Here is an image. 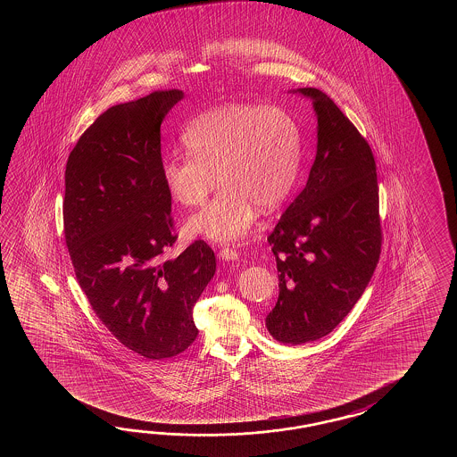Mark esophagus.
Returning <instances> with one entry per match:
<instances>
[{
    "mask_svg": "<svg viewBox=\"0 0 457 457\" xmlns=\"http://www.w3.org/2000/svg\"><path fill=\"white\" fill-rule=\"evenodd\" d=\"M219 258L224 262H237L238 260V253L233 248H220L219 252Z\"/></svg>",
    "mask_w": 457,
    "mask_h": 457,
    "instance_id": "obj_1",
    "label": "esophagus"
}]
</instances>
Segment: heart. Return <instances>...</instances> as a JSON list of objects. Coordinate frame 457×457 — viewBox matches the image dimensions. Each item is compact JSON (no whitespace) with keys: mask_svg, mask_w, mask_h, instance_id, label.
I'll list each match as a JSON object with an SVG mask.
<instances>
[{"mask_svg":"<svg viewBox=\"0 0 457 457\" xmlns=\"http://www.w3.org/2000/svg\"><path fill=\"white\" fill-rule=\"evenodd\" d=\"M181 140L187 156H170L162 181L183 207L203 204L217 183L222 189L186 230L212 242H237L262 211L291 195L302 160L301 129L281 107L227 104L189 120Z\"/></svg>","mask_w":457,"mask_h":457,"instance_id":"1","label":"heart"}]
</instances>
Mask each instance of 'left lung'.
Returning a JSON list of instances; mask_svg holds the SVG:
<instances>
[{
	"label": "left lung",
	"instance_id": "left-lung-1",
	"mask_svg": "<svg viewBox=\"0 0 457 457\" xmlns=\"http://www.w3.org/2000/svg\"><path fill=\"white\" fill-rule=\"evenodd\" d=\"M289 93L312 101L317 154L307 185L268 237L279 297L266 328L295 346L327 337L360 301L379 262L382 235L370 144L320 89Z\"/></svg>",
	"mask_w": 457,
	"mask_h": 457
}]
</instances>
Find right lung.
<instances>
[{
	"label": "right lung",
	"instance_id": "right-lung-1",
	"mask_svg": "<svg viewBox=\"0 0 457 457\" xmlns=\"http://www.w3.org/2000/svg\"><path fill=\"white\" fill-rule=\"evenodd\" d=\"M183 97L155 91L109 107L65 170L63 225L78 282L107 330L148 360L176 356L195 340L193 307L215 274L203 240L163 260L176 235L160 127Z\"/></svg>",
	"mask_w": 457,
	"mask_h": 457
}]
</instances>
